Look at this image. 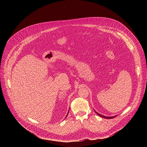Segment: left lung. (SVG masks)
<instances>
[{
    "mask_svg": "<svg viewBox=\"0 0 147 147\" xmlns=\"http://www.w3.org/2000/svg\"><path fill=\"white\" fill-rule=\"evenodd\" d=\"M94 111H95V113H96L98 115L100 116L101 117H102V118H105V119H111V118H115V117H117V115H116V116H114V117H106V116H104V115H102L100 114L99 113H97V111H96L95 110H94Z\"/></svg>",
    "mask_w": 147,
    "mask_h": 147,
    "instance_id": "left-lung-1",
    "label": "left lung"
}]
</instances>
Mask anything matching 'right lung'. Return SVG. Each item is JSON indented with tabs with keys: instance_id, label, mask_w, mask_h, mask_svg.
I'll return each mask as SVG.
<instances>
[{
	"instance_id": "add662e5",
	"label": "right lung",
	"mask_w": 147,
	"mask_h": 147,
	"mask_svg": "<svg viewBox=\"0 0 147 147\" xmlns=\"http://www.w3.org/2000/svg\"><path fill=\"white\" fill-rule=\"evenodd\" d=\"M67 115H68V114H67ZM67 116H66V117H67ZM66 117H65V118H66Z\"/></svg>"
}]
</instances>
